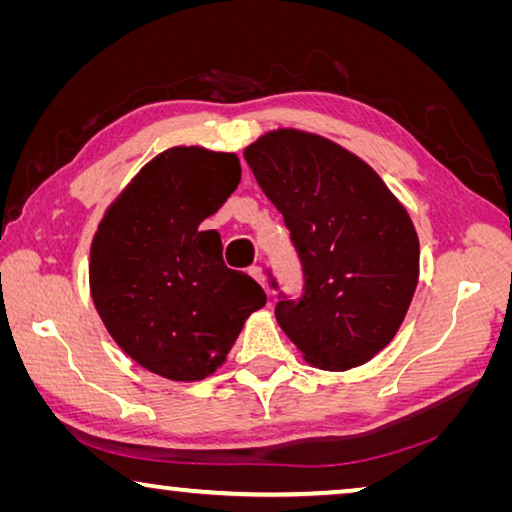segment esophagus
Instances as JSON below:
<instances>
[{"label":"esophagus","instance_id":"obj_1","mask_svg":"<svg viewBox=\"0 0 512 512\" xmlns=\"http://www.w3.org/2000/svg\"><path fill=\"white\" fill-rule=\"evenodd\" d=\"M248 273L253 275L259 284H264V271H262V266H250Z\"/></svg>","mask_w":512,"mask_h":512}]
</instances>
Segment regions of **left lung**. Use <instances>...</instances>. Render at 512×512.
<instances>
[{"mask_svg": "<svg viewBox=\"0 0 512 512\" xmlns=\"http://www.w3.org/2000/svg\"><path fill=\"white\" fill-rule=\"evenodd\" d=\"M244 158L302 266L300 296H277V323L318 368L370 361L400 329L418 284L409 214L366 162L325 137L275 131Z\"/></svg>", "mask_w": 512, "mask_h": 512, "instance_id": "left-lung-1", "label": "left lung"}]
</instances>
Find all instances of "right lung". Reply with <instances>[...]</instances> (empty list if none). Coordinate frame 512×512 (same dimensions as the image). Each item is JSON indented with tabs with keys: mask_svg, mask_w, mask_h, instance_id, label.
<instances>
[{
	"mask_svg": "<svg viewBox=\"0 0 512 512\" xmlns=\"http://www.w3.org/2000/svg\"><path fill=\"white\" fill-rule=\"evenodd\" d=\"M239 180L235 153L176 146L137 173L94 235V305L119 348L155 375H212L266 305L253 277L225 266L219 232L198 228Z\"/></svg>",
	"mask_w": 512,
	"mask_h": 512,
	"instance_id": "1",
	"label": "right lung"
}]
</instances>
